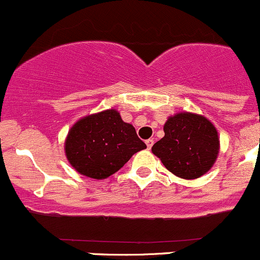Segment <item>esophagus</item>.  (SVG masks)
<instances>
[{
  "label": "esophagus",
  "instance_id": "esophagus-1",
  "mask_svg": "<svg viewBox=\"0 0 260 260\" xmlns=\"http://www.w3.org/2000/svg\"><path fill=\"white\" fill-rule=\"evenodd\" d=\"M145 144H146V146H148V149H151L152 144H154V140H152V139H148V140L145 141Z\"/></svg>",
  "mask_w": 260,
  "mask_h": 260
}]
</instances>
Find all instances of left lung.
I'll list each match as a JSON object with an SVG mask.
<instances>
[{"label":"left lung","instance_id":"1","mask_svg":"<svg viewBox=\"0 0 260 260\" xmlns=\"http://www.w3.org/2000/svg\"><path fill=\"white\" fill-rule=\"evenodd\" d=\"M164 133L151 150L168 170L183 179H197L210 170L218 156L219 138L209 120L180 112L168 119Z\"/></svg>","mask_w":260,"mask_h":260}]
</instances>
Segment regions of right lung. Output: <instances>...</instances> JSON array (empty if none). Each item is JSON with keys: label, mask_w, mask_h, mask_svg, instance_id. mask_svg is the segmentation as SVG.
Wrapping results in <instances>:
<instances>
[{"label": "right lung", "mask_w": 260, "mask_h": 260, "mask_svg": "<svg viewBox=\"0 0 260 260\" xmlns=\"http://www.w3.org/2000/svg\"><path fill=\"white\" fill-rule=\"evenodd\" d=\"M145 148L133 125L122 121L115 110L90 115L77 121L65 143L70 164L80 174L92 179L112 175L135 152Z\"/></svg>", "instance_id": "1"}]
</instances>
